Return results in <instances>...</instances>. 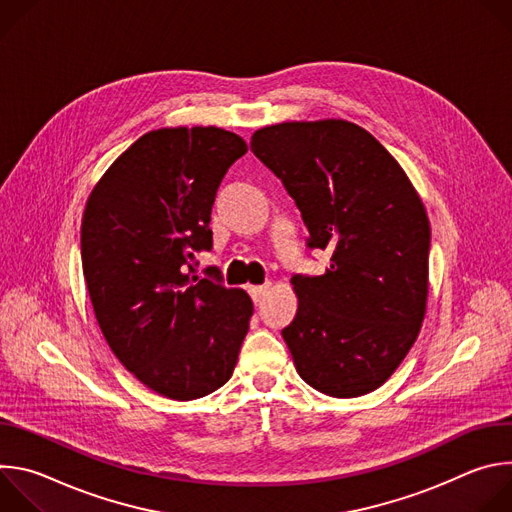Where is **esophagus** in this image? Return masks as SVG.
<instances>
[{"label": "esophagus", "mask_w": 512, "mask_h": 512, "mask_svg": "<svg viewBox=\"0 0 512 512\" xmlns=\"http://www.w3.org/2000/svg\"><path fill=\"white\" fill-rule=\"evenodd\" d=\"M247 291H249V296H251L253 302H261V300L267 296L269 285H267V283H265V285H251Z\"/></svg>", "instance_id": "obj_1"}]
</instances>
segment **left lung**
<instances>
[{"mask_svg":"<svg viewBox=\"0 0 512 512\" xmlns=\"http://www.w3.org/2000/svg\"><path fill=\"white\" fill-rule=\"evenodd\" d=\"M253 154L296 200L318 277H291L294 322L281 336L298 375L330 397L379 389L411 350L429 294V218L399 162L356 123L283 121L251 137Z\"/></svg>","mask_w":512,"mask_h":512,"instance_id":"1","label":"left lung"}]
</instances>
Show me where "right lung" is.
Returning <instances> with one entry per match:
<instances>
[{
  "label": "right lung",
  "mask_w": 512,
  "mask_h": 512,
  "mask_svg": "<svg viewBox=\"0 0 512 512\" xmlns=\"http://www.w3.org/2000/svg\"><path fill=\"white\" fill-rule=\"evenodd\" d=\"M247 152L221 127L141 135L89 194L81 259L99 328L148 389L192 401L223 387L253 316L247 291L200 279L190 261L212 247L210 210Z\"/></svg>",
  "instance_id": "add662e5"
}]
</instances>
